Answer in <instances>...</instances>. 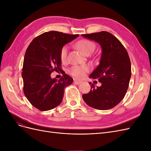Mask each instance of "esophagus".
<instances>
[{"label":"esophagus","mask_w":151,"mask_h":151,"mask_svg":"<svg viewBox=\"0 0 151 151\" xmlns=\"http://www.w3.org/2000/svg\"><path fill=\"white\" fill-rule=\"evenodd\" d=\"M82 83L81 81H79L77 79H74V83L76 84H80Z\"/></svg>","instance_id":"esophagus-1"}]
</instances>
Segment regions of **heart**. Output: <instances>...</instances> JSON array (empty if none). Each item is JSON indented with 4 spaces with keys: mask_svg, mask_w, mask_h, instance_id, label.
Returning a JSON list of instances; mask_svg holds the SVG:
<instances>
[{
    "mask_svg": "<svg viewBox=\"0 0 151 151\" xmlns=\"http://www.w3.org/2000/svg\"><path fill=\"white\" fill-rule=\"evenodd\" d=\"M77 46L84 53L87 55L93 52L95 48V44L93 42L87 39L79 40L77 43ZM68 50V48L67 45H64L60 49V60L62 62H65L66 60ZM88 70V68L86 66L74 65L70 68L69 73L72 76L76 77V78H82V77H84L86 72Z\"/></svg>",
    "mask_w": 151,
    "mask_h": 151,
    "instance_id": "obj_1",
    "label": "heart"
}]
</instances>
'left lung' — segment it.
<instances>
[{
  "label": "left lung",
  "mask_w": 151,
  "mask_h": 151,
  "mask_svg": "<svg viewBox=\"0 0 151 151\" xmlns=\"http://www.w3.org/2000/svg\"><path fill=\"white\" fill-rule=\"evenodd\" d=\"M94 40L102 48L99 65L90 77L98 79L101 83L95 88L91 85L90 92L83 94L88 106L99 110L111 109L125 97L131 77V63L124 46L115 36L107 31L82 35Z\"/></svg>",
  "instance_id": "1"
}]
</instances>
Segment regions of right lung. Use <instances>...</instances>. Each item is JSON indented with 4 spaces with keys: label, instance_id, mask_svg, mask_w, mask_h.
I'll return each mask as SVG.
<instances>
[{
    "label": "right lung",
    "instance_id": "right-lung-1",
    "mask_svg": "<svg viewBox=\"0 0 151 151\" xmlns=\"http://www.w3.org/2000/svg\"><path fill=\"white\" fill-rule=\"evenodd\" d=\"M79 35H69L51 31L33 40L27 48L22 66L23 91L26 98L40 111H48L57 107L62 101L64 88L73 83L66 74L58 81L52 79L53 71H60V51L67 43Z\"/></svg>",
    "mask_w": 151,
    "mask_h": 151
}]
</instances>
